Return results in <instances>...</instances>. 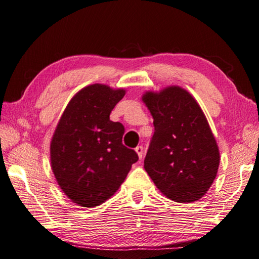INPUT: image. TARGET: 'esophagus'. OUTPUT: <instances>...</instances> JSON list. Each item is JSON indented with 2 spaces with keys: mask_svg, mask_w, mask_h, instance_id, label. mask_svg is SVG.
I'll return each instance as SVG.
<instances>
[{
  "mask_svg": "<svg viewBox=\"0 0 259 259\" xmlns=\"http://www.w3.org/2000/svg\"><path fill=\"white\" fill-rule=\"evenodd\" d=\"M135 151H137V153H138V156H139V158L140 159H142V157H143V147L142 146H138L137 148H135Z\"/></svg>",
  "mask_w": 259,
  "mask_h": 259,
  "instance_id": "obj_1",
  "label": "esophagus"
}]
</instances>
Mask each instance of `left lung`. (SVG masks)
<instances>
[{
	"mask_svg": "<svg viewBox=\"0 0 259 259\" xmlns=\"http://www.w3.org/2000/svg\"><path fill=\"white\" fill-rule=\"evenodd\" d=\"M142 101L155 125L144 169L166 198L175 202L199 200L216 179L221 160L202 109L178 85L147 91Z\"/></svg>",
	"mask_w": 259,
	"mask_h": 259,
	"instance_id": "1",
	"label": "left lung"
}]
</instances>
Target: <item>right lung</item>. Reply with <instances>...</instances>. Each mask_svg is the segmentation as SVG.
Returning a JSON list of instances; mask_svg holds the SVG:
<instances>
[{
    "mask_svg": "<svg viewBox=\"0 0 259 259\" xmlns=\"http://www.w3.org/2000/svg\"><path fill=\"white\" fill-rule=\"evenodd\" d=\"M125 93L99 83L85 86L71 98L54 130L50 144L54 178L80 207L110 199L139 159L121 143L124 126L109 118Z\"/></svg>",
    "mask_w": 259,
    "mask_h": 259,
    "instance_id": "1",
    "label": "right lung"
}]
</instances>
